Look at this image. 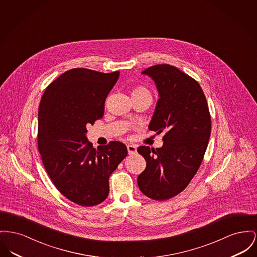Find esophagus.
<instances>
[{"instance_id": "34e87169", "label": "esophagus", "mask_w": 257, "mask_h": 257, "mask_svg": "<svg viewBox=\"0 0 257 257\" xmlns=\"http://www.w3.org/2000/svg\"><path fill=\"white\" fill-rule=\"evenodd\" d=\"M127 151H128V153L131 155V154H135L137 152V148L136 146H134V145H128L127 146Z\"/></svg>"}]
</instances>
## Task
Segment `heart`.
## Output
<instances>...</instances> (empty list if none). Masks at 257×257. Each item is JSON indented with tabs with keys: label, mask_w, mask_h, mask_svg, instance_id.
Returning <instances> with one entry per match:
<instances>
[{
	"label": "heart",
	"mask_w": 257,
	"mask_h": 257,
	"mask_svg": "<svg viewBox=\"0 0 257 257\" xmlns=\"http://www.w3.org/2000/svg\"><path fill=\"white\" fill-rule=\"evenodd\" d=\"M131 96H145L151 99V91L142 85H138L136 87H134L131 91Z\"/></svg>",
	"instance_id": "obj_1"
}]
</instances>
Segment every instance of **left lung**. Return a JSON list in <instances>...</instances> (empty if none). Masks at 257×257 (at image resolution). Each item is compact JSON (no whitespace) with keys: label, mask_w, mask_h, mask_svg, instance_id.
<instances>
[{"label":"left lung","mask_w":257,"mask_h":257,"mask_svg":"<svg viewBox=\"0 0 257 257\" xmlns=\"http://www.w3.org/2000/svg\"><path fill=\"white\" fill-rule=\"evenodd\" d=\"M142 74L151 76L159 93L149 129L163 132L164 143L156 150L138 148L147 161L138 185L146 196L164 201L181 193L195 176L211 135V115L199 83L178 68L154 65Z\"/></svg>","instance_id":"left-lung-1"}]
</instances>
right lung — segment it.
Returning a JSON list of instances; mask_svg holds the SVG:
<instances>
[{
	"mask_svg": "<svg viewBox=\"0 0 257 257\" xmlns=\"http://www.w3.org/2000/svg\"><path fill=\"white\" fill-rule=\"evenodd\" d=\"M119 72L69 70L47 87L39 106L38 148L46 172L66 198L77 205L102 203L108 179L127 156L117 141L94 149L86 126L104 115L105 101Z\"/></svg>",
	"mask_w": 257,
	"mask_h": 257,
	"instance_id": "obj_1",
	"label": "right lung"
}]
</instances>
